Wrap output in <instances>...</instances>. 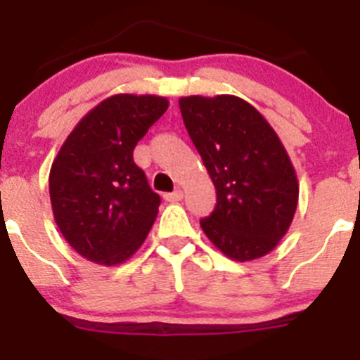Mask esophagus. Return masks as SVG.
Returning a JSON list of instances; mask_svg holds the SVG:
<instances>
[{"label":"esophagus","mask_w":360,"mask_h":360,"mask_svg":"<svg viewBox=\"0 0 360 360\" xmlns=\"http://www.w3.org/2000/svg\"><path fill=\"white\" fill-rule=\"evenodd\" d=\"M165 200L167 202H179L183 199V190H176V192H170V193H165Z\"/></svg>","instance_id":"1"}]
</instances>
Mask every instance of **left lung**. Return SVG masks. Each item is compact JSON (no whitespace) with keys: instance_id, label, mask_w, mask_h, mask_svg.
Wrapping results in <instances>:
<instances>
[{"instance_id":"1","label":"left lung","mask_w":360,"mask_h":360,"mask_svg":"<svg viewBox=\"0 0 360 360\" xmlns=\"http://www.w3.org/2000/svg\"><path fill=\"white\" fill-rule=\"evenodd\" d=\"M181 115L217 190L200 228L236 262L273 251L289 231L300 183L289 154L257 108L235 95L181 96Z\"/></svg>"}]
</instances>
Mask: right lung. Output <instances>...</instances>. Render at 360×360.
I'll list each match as a JSON object with an SVG mask.
<instances>
[{
    "label": "right lung",
    "instance_id": "1",
    "mask_svg": "<svg viewBox=\"0 0 360 360\" xmlns=\"http://www.w3.org/2000/svg\"><path fill=\"white\" fill-rule=\"evenodd\" d=\"M167 109L165 96L112 95L80 120L57 152L50 170L51 212L80 257L112 267L147 238L161 199L132 152Z\"/></svg>",
    "mask_w": 360,
    "mask_h": 360
}]
</instances>
